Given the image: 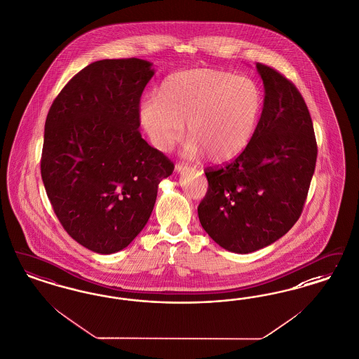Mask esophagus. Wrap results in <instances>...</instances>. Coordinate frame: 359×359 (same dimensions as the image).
<instances>
[{"instance_id": "esophagus-1", "label": "esophagus", "mask_w": 359, "mask_h": 359, "mask_svg": "<svg viewBox=\"0 0 359 359\" xmlns=\"http://www.w3.org/2000/svg\"><path fill=\"white\" fill-rule=\"evenodd\" d=\"M191 168V165L189 164H187V163H177L176 165H175V170L177 171V172H184V171H188Z\"/></svg>"}]
</instances>
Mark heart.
I'll return each instance as SVG.
<instances>
[{
  "mask_svg": "<svg viewBox=\"0 0 359 359\" xmlns=\"http://www.w3.org/2000/svg\"><path fill=\"white\" fill-rule=\"evenodd\" d=\"M264 110L260 85L244 75L194 69L168 75L154 99L139 106V121L155 147L168 151L183 135L187 149L212 161L238 156L255 135Z\"/></svg>",
  "mask_w": 359,
  "mask_h": 359,
  "instance_id": "b5f03b06",
  "label": "heart"
}]
</instances>
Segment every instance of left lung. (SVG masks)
Masks as SVG:
<instances>
[{"mask_svg": "<svg viewBox=\"0 0 359 359\" xmlns=\"http://www.w3.org/2000/svg\"><path fill=\"white\" fill-rule=\"evenodd\" d=\"M264 110L252 140L235 161L207 168L198 220L220 247L250 253L277 241L304 210L317 161L308 106L297 87L257 63Z\"/></svg>", "mask_w": 359, "mask_h": 359, "instance_id": "8db88e82", "label": "left lung"}]
</instances>
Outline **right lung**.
Here are the masks:
<instances>
[{"instance_id":"1","label":"right lung","mask_w":359,"mask_h":359,"mask_svg":"<svg viewBox=\"0 0 359 359\" xmlns=\"http://www.w3.org/2000/svg\"><path fill=\"white\" fill-rule=\"evenodd\" d=\"M139 58L102 60L75 74L50 107L41 175L65 231L100 255L127 247L149 222L173 163L139 133L154 75Z\"/></svg>"}]
</instances>
